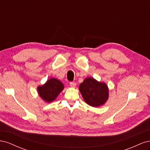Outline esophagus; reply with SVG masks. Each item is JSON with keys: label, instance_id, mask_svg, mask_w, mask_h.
<instances>
[{"label": "esophagus", "instance_id": "obj_1", "mask_svg": "<svg viewBox=\"0 0 150 150\" xmlns=\"http://www.w3.org/2000/svg\"><path fill=\"white\" fill-rule=\"evenodd\" d=\"M69 85H70L71 87L74 88L75 86H76V83H74V82H70V83H69Z\"/></svg>", "mask_w": 150, "mask_h": 150}]
</instances>
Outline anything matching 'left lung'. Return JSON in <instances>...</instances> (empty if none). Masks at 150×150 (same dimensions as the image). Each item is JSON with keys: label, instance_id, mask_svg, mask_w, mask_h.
Masks as SVG:
<instances>
[{"label": "left lung", "instance_id": "obj_1", "mask_svg": "<svg viewBox=\"0 0 150 150\" xmlns=\"http://www.w3.org/2000/svg\"><path fill=\"white\" fill-rule=\"evenodd\" d=\"M79 91L85 102L93 107L103 105L108 98L106 84L91 78L84 79L79 86Z\"/></svg>", "mask_w": 150, "mask_h": 150}]
</instances>
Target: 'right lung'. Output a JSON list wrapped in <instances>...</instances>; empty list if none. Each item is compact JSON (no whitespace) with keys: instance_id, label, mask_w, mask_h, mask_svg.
Listing matches in <instances>:
<instances>
[{"instance_id":"1","label":"right lung","mask_w":150,"mask_h":150,"mask_svg":"<svg viewBox=\"0 0 150 150\" xmlns=\"http://www.w3.org/2000/svg\"><path fill=\"white\" fill-rule=\"evenodd\" d=\"M63 89L64 86L62 83L54 78L48 80L46 84L38 88L39 96L48 103L54 101Z\"/></svg>"}]
</instances>
